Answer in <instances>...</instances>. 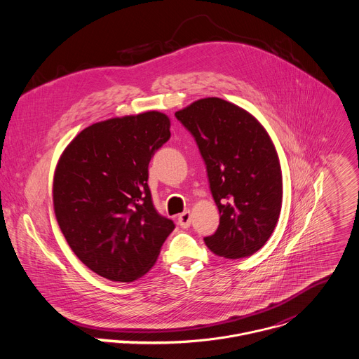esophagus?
Here are the masks:
<instances>
[{"instance_id":"1","label":"esophagus","mask_w":359,"mask_h":359,"mask_svg":"<svg viewBox=\"0 0 359 359\" xmlns=\"http://www.w3.org/2000/svg\"><path fill=\"white\" fill-rule=\"evenodd\" d=\"M177 221H179V225L182 226V228H189L190 226V224H191V214H190V211H184V212H182L180 215H179V218H177Z\"/></svg>"}]
</instances>
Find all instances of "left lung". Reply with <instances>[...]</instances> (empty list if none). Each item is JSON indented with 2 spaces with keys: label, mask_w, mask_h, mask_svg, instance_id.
Returning a JSON list of instances; mask_svg holds the SVG:
<instances>
[{
  "label": "left lung",
  "mask_w": 359,
  "mask_h": 359,
  "mask_svg": "<svg viewBox=\"0 0 359 359\" xmlns=\"http://www.w3.org/2000/svg\"><path fill=\"white\" fill-rule=\"evenodd\" d=\"M175 116L198 147L221 214L205 245L226 259L252 256L271 236L283 203L280 162L269 134L246 110L219 97L200 99Z\"/></svg>",
  "instance_id": "obj_1"
}]
</instances>
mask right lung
I'll return each mask as SVG.
<instances>
[{
	"instance_id": "1",
	"label": "right lung",
	"mask_w": 359,
	"mask_h": 359,
	"mask_svg": "<svg viewBox=\"0 0 359 359\" xmlns=\"http://www.w3.org/2000/svg\"><path fill=\"white\" fill-rule=\"evenodd\" d=\"M159 111L110 118L82 130L54 176V211L76 257L110 281L131 283L156 262L175 229L148 187V166L170 138Z\"/></svg>"
}]
</instances>
